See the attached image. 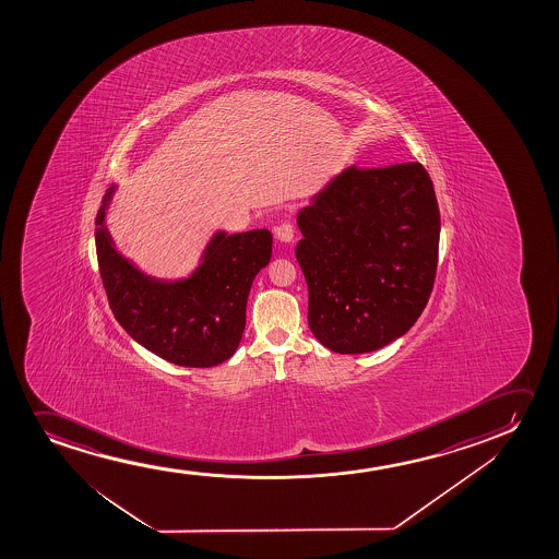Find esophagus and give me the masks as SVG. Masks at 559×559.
I'll use <instances>...</instances> for the list:
<instances>
[{"mask_svg": "<svg viewBox=\"0 0 559 559\" xmlns=\"http://www.w3.org/2000/svg\"><path fill=\"white\" fill-rule=\"evenodd\" d=\"M275 237L281 242H284V245H290L292 240H294V225L292 223L278 225V227H275Z\"/></svg>", "mask_w": 559, "mask_h": 559, "instance_id": "1", "label": "esophagus"}]
</instances>
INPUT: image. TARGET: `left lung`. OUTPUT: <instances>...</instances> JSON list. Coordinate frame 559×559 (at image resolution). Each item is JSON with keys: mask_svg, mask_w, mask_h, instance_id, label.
<instances>
[{"mask_svg": "<svg viewBox=\"0 0 559 559\" xmlns=\"http://www.w3.org/2000/svg\"><path fill=\"white\" fill-rule=\"evenodd\" d=\"M298 227L307 319L324 347L376 352L413 329L433 288L441 230L420 162L345 168L299 210Z\"/></svg>", "mask_w": 559, "mask_h": 559, "instance_id": "1", "label": "left lung"}]
</instances>
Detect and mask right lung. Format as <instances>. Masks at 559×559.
Returning a JSON list of instances; mask_svg holds the SVG:
<instances>
[{
	"mask_svg": "<svg viewBox=\"0 0 559 559\" xmlns=\"http://www.w3.org/2000/svg\"><path fill=\"white\" fill-rule=\"evenodd\" d=\"M115 191L112 183L97 212L95 246L116 321L138 344L177 367L207 368L230 359L245 334L253 278L271 261L273 235L215 230L189 275L158 278L116 248L107 229Z\"/></svg>",
	"mask_w": 559,
	"mask_h": 559,
	"instance_id": "obj_1",
	"label": "right lung"
}]
</instances>
